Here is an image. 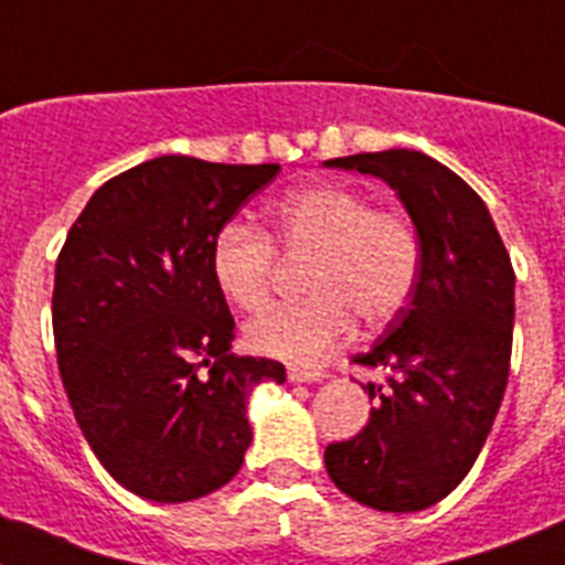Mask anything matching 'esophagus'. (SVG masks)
<instances>
[{
    "label": "esophagus",
    "instance_id": "1",
    "mask_svg": "<svg viewBox=\"0 0 565 565\" xmlns=\"http://www.w3.org/2000/svg\"><path fill=\"white\" fill-rule=\"evenodd\" d=\"M326 373L313 367H288V382H322Z\"/></svg>",
    "mask_w": 565,
    "mask_h": 565
}]
</instances>
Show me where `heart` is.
I'll list each match as a JSON object with an SVG mask.
<instances>
[{
  "mask_svg": "<svg viewBox=\"0 0 565 565\" xmlns=\"http://www.w3.org/2000/svg\"><path fill=\"white\" fill-rule=\"evenodd\" d=\"M277 242L291 257H311L306 297L268 308L246 326L263 356L313 364L353 331L387 326L418 288L424 248L416 226L393 209L342 183H311L282 194L271 209V234L248 221H226L212 237L214 286L232 306L254 311L268 299Z\"/></svg>",
  "mask_w": 565,
  "mask_h": 565,
  "instance_id": "heart-1",
  "label": "heart"
}]
</instances>
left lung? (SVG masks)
<instances>
[{
  "label": "left lung",
  "instance_id": "8db88e82",
  "mask_svg": "<svg viewBox=\"0 0 565 565\" xmlns=\"http://www.w3.org/2000/svg\"><path fill=\"white\" fill-rule=\"evenodd\" d=\"M326 163L391 183L424 248L407 308L353 356L387 371V384L367 382L376 407L359 436L328 444V476L364 507L418 512L467 478L492 430L512 359L515 268L487 203L430 154L387 149Z\"/></svg>",
  "mask_w": 565,
  "mask_h": 565
}]
</instances>
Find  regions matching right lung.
Returning <instances> with one entry per match:
<instances>
[{"instance_id": "add662e5", "label": "right lung", "mask_w": 565, "mask_h": 565, "mask_svg": "<svg viewBox=\"0 0 565 565\" xmlns=\"http://www.w3.org/2000/svg\"><path fill=\"white\" fill-rule=\"evenodd\" d=\"M279 163L161 154L104 183L56 259L53 337L70 407L102 467L158 503L237 476L254 384L274 359L228 353L234 319L209 266L214 232Z\"/></svg>"}]
</instances>
